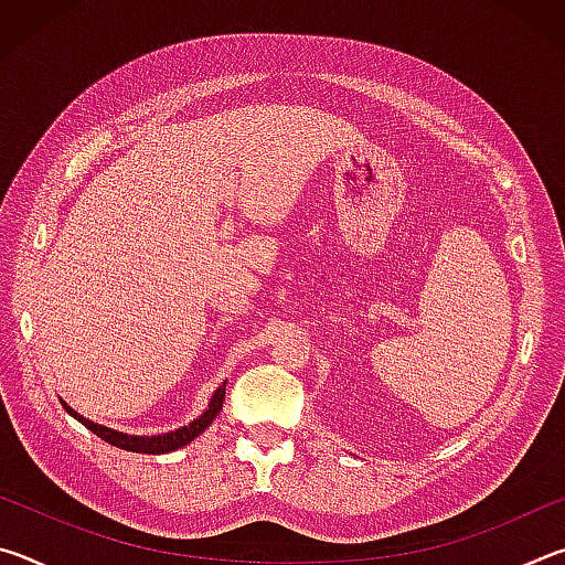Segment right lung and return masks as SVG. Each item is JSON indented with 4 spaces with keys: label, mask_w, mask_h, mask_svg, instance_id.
<instances>
[{
    "label": "right lung",
    "mask_w": 565,
    "mask_h": 565,
    "mask_svg": "<svg viewBox=\"0 0 565 565\" xmlns=\"http://www.w3.org/2000/svg\"><path fill=\"white\" fill-rule=\"evenodd\" d=\"M224 394H226V384H222V386L214 391L212 401H209V408L196 420H191L189 426H181V428H177V431H169V434H161V436H129V434L114 431V428H107V426H102V424H94V420L79 416L74 408L66 406L64 401H62V406L70 411V416H74L76 420H79V424L87 426L92 434H97L102 441H107V444L117 446V448H124V451H134V454H169V451H177V448H181V446L191 444L199 434L206 431L209 424H212V420L218 416V411H222V406H224Z\"/></svg>",
    "instance_id": "1"
}]
</instances>
